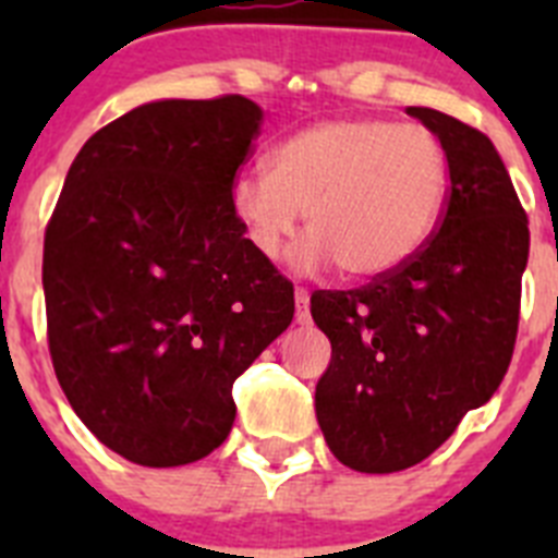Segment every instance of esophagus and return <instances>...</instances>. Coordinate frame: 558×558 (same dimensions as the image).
<instances>
[{
  "label": "esophagus",
  "instance_id": "obj_1",
  "mask_svg": "<svg viewBox=\"0 0 558 558\" xmlns=\"http://www.w3.org/2000/svg\"><path fill=\"white\" fill-rule=\"evenodd\" d=\"M295 322L310 324V290L295 288Z\"/></svg>",
  "mask_w": 558,
  "mask_h": 558
}]
</instances>
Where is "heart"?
Returning a JSON list of instances; mask_svg holds the SVG:
<instances>
[{"label":"heart","mask_w":558,"mask_h":558,"mask_svg":"<svg viewBox=\"0 0 558 558\" xmlns=\"http://www.w3.org/2000/svg\"><path fill=\"white\" fill-rule=\"evenodd\" d=\"M450 198V159L436 133L379 117H340L295 131L270 170L231 184V209L251 245L282 254L307 211L313 236L299 265L338 263L352 279H383L413 263Z\"/></svg>","instance_id":"obj_1"}]
</instances>
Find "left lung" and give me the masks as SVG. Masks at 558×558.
<instances>
[{"label":"left lung","mask_w":558,"mask_h":558,"mask_svg":"<svg viewBox=\"0 0 558 558\" xmlns=\"http://www.w3.org/2000/svg\"><path fill=\"white\" fill-rule=\"evenodd\" d=\"M450 159V198L427 248L354 290H318L310 313L332 343L315 416L340 463L368 475L416 466L489 402L520 324L529 215L486 133L411 106Z\"/></svg>","instance_id":"1"}]
</instances>
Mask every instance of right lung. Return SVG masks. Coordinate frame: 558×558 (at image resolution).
I'll return each mask as SVG.
<instances>
[{"instance_id": "right-lung-1", "label": "right lung", "mask_w": 558, "mask_h": 558, "mask_svg": "<svg viewBox=\"0 0 558 558\" xmlns=\"http://www.w3.org/2000/svg\"><path fill=\"white\" fill-rule=\"evenodd\" d=\"M243 95L161 100L88 136L44 231L52 368L83 425L142 466L209 456L234 379L290 327L293 282L245 240Z\"/></svg>"}]
</instances>
